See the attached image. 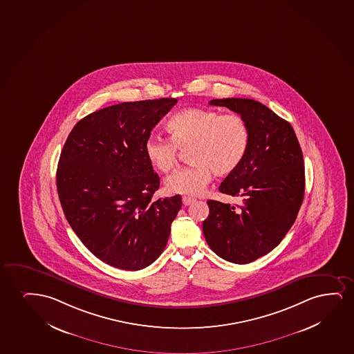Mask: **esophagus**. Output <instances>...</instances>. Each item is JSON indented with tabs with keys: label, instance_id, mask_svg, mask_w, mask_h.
<instances>
[{
	"label": "esophagus",
	"instance_id": "1",
	"mask_svg": "<svg viewBox=\"0 0 354 354\" xmlns=\"http://www.w3.org/2000/svg\"><path fill=\"white\" fill-rule=\"evenodd\" d=\"M194 201H196L194 198L186 197V196L183 197V203H184V205H186V207H187V205H191L192 203H194Z\"/></svg>",
	"mask_w": 354,
	"mask_h": 354
}]
</instances>
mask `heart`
<instances>
[{
  "label": "heart",
  "mask_w": 354,
  "mask_h": 354,
  "mask_svg": "<svg viewBox=\"0 0 354 354\" xmlns=\"http://www.w3.org/2000/svg\"><path fill=\"white\" fill-rule=\"evenodd\" d=\"M170 139L150 137L144 144L147 158L157 170L168 174L178 165L180 150H189L192 165L165 180L167 192L198 196L204 192L212 174L234 173L248 155L251 132L246 120L235 113L210 109H185L170 118Z\"/></svg>",
  "instance_id": "heart-1"
}]
</instances>
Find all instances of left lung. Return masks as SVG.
Instances as JSON below:
<instances>
[{"label":"left lung","mask_w":354,"mask_h":354,"mask_svg":"<svg viewBox=\"0 0 354 354\" xmlns=\"http://www.w3.org/2000/svg\"><path fill=\"white\" fill-rule=\"evenodd\" d=\"M241 115L250 127L248 155L220 185L243 205L207 201L203 233L225 261L248 264L275 248L293 225L305 191L303 152L290 122L250 98L212 100Z\"/></svg>","instance_id":"obj_1"}]
</instances>
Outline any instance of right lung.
I'll list each match as a JSON object with an SVG mask.
<instances>
[{
  "mask_svg": "<svg viewBox=\"0 0 354 354\" xmlns=\"http://www.w3.org/2000/svg\"><path fill=\"white\" fill-rule=\"evenodd\" d=\"M175 98L124 102L80 120L56 171L61 207L74 233L102 262L144 269L165 250L180 194L151 201L160 187L144 144Z\"/></svg>",
  "mask_w": 354,
  "mask_h": 354,
  "instance_id": "add662e5",
  "label": "right lung"
}]
</instances>
